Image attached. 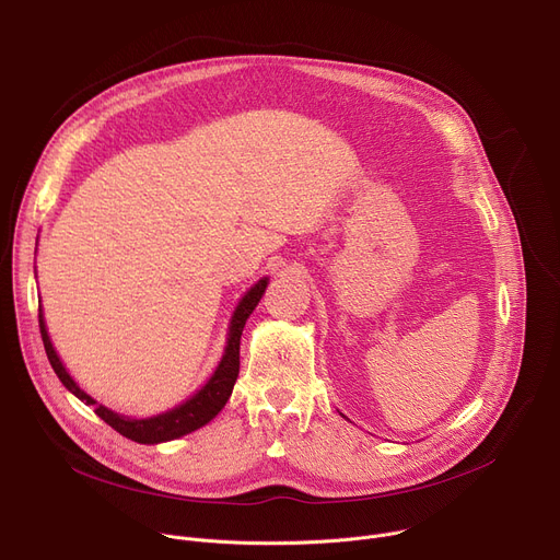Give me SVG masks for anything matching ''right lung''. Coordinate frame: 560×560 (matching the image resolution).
Segmentation results:
<instances>
[{
  "label": "right lung",
  "instance_id": "right-lung-1",
  "mask_svg": "<svg viewBox=\"0 0 560 560\" xmlns=\"http://www.w3.org/2000/svg\"><path fill=\"white\" fill-rule=\"evenodd\" d=\"M268 288V279H260L258 283H254L247 294L241 300L234 317H232V328H230V338H228V347H225V355H222L220 364L215 366L213 376L209 378V383L186 402H182L179 407L171 409L166 415L160 417H151V419H126L117 412H112V409L98 405L92 396H88L77 383L71 381V376L65 371L60 358L54 351V345L47 335L45 328V319L43 313L37 315V322H40V335H43V342H45V351L47 358L56 371V376L60 378V383L73 394L79 396L83 402L88 405H96L94 412L109 425L115 428L119 434L137 441V443H162V441H171L177 439L182 434H189L202 425H207L225 402L232 396L234 383L238 378V366H241V335L245 328L247 317L252 315V311L256 308V304L260 302V296H264Z\"/></svg>",
  "mask_w": 560,
  "mask_h": 560
}]
</instances>
